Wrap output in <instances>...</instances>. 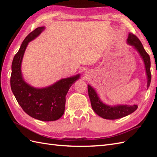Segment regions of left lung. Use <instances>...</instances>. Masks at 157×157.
<instances>
[{
  "instance_id": "1",
  "label": "left lung",
  "mask_w": 157,
  "mask_h": 157,
  "mask_svg": "<svg viewBox=\"0 0 157 157\" xmlns=\"http://www.w3.org/2000/svg\"><path fill=\"white\" fill-rule=\"evenodd\" d=\"M127 43L129 45L132 46L138 52L143 62H144L146 74L147 76L148 89L151 82V59H150V56L148 53L146 52L140 40L132 33H129L128 34ZM88 90L92 109L94 110L96 114L103 119L113 120L124 117L134 113L138 109L137 105H117L114 106L106 105L101 101L96 90L89 84L88 85Z\"/></svg>"
}]
</instances>
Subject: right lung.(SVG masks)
Masks as SVG:
<instances>
[{"mask_svg":"<svg viewBox=\"0 0 157 157\" xmlns=\"http://www.w3.org/2000/svg\"><path fill=\"white\" fill-rule=\"evenodd\" d=\"M44 29V26L37 28L23 41L12 62L11 88L17 101L28 115L40 121H51L59 119L63 115L66 95L80 75L61 79L41 88L33 87L25 82L21 73V63L25 49L29 42L37 38Z\"/></svg>","mask_w":157,"mask_h":157,"instance_id":"obj_1","label":"right lung"}]
</instances>
